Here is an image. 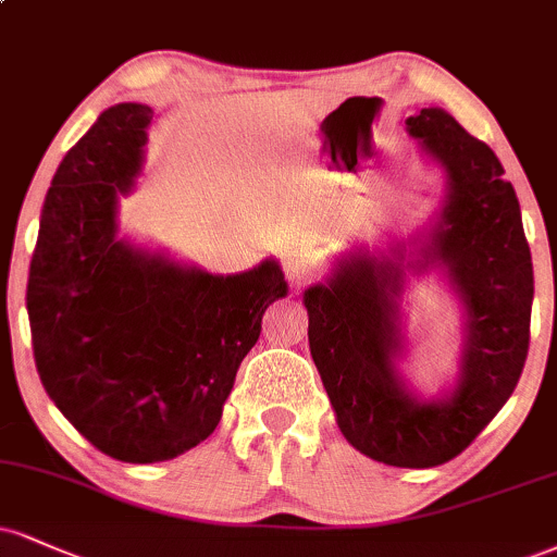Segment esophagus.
I'll list each match as a JSON object with an SVG mask.
<instances>
[{"label":"esophagus","instance_id":"34e87169","mask_svg":"<svg viewBox=\"0 0 557 557\" xmlns=\"http://www.w3.org/2000/svg\"><path fill=\"white\" fill-rule=\"evenodd\" d=\"M283 259H285V270L290 272L296 280H300V277H304V274L308 272V259H306L304 251L287 249Z\"/></svg>","mask_w":557,"mask_h":557}]
</instances>
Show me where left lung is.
Here are the masks:
<instances>
[{"mask_svg": "<svg viewBox=\"0 0 557 557\" xmlns=\"http://www.w3.org/2000/svg\"><path fill=\"white\" fill-rule=\"evenodd\" d=\"M407 129L446 173V205L418 267L441 261L467 308L457 388L420 401L397 376L399 259L339 261L306 293L308 345L339 431L366 457L425 470L459 457L519 384L529 352L534 272L519 199L495 152L441 109Z\"/></svg>", "mask_w": 557, "mask_h": 557, "instance_id": "left-lung-1", "label": "left lung"}]
</instances>
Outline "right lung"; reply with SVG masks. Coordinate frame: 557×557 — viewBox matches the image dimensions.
Here are the masks:
<instances>
[{
  "label": "right lung",
  "mask_w": 557,
  "mask_h": 557,
  "mask_svg": "<svg viewBox=\"0 0 557 557\" xmlns=\"http://www.w3.org/2000/svg\"><path fill=\"white\" fill-rule=\"evenodd\" d=\"M150 119L147 106H113L66 152L25 296L46 394L129 465L178 457L218 428L267 306L287 293L272 259L223 277L116 238V199L132 191Z\"/></svg>",
  "instance_id": "1"
}]
</instances>
